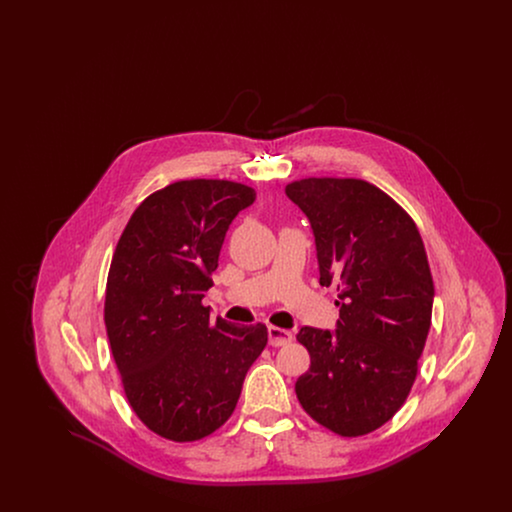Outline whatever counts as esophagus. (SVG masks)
<instances>
[{
	"mask_svg": "<svg viewBox=\"0 0 512 512\" xmlns=\"http://www.w3.org/2000/svg\"><path fill=\"white\" fill-rule=\"evenodd\" d=\"M292 332L290 330H284V328H278V326H268V343L272 347H280V345H286L292 341Z\"/></svg>",
	"mask_w": 512,
	"mask_h": 512,
	"instance_id": "34e87169",
	"label": "esophagus"
}]
</instances>
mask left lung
Segmentation results:
<instances>
[{"instance_id": "obj_1", "label": "left lung", "mask_w": 512, "mask_h": 512, "mask_svg": "<svg viewBox=\"0 0 512 512\" xmlns=\"http://www.w3.org/2000/svg\"><path fill=\"white\" fill-rule=\"evenodd\" d=\"M286 195L311 222L320 286H338L336 330L303 326L311 355L301 407L328 430L363 436L401 409L432 320L434 282L413 219L357 178H305Z\"/></svg>"}]
</instances>
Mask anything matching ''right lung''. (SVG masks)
<instances>
[{
  "label": "right lung",
  "instance_id": "right-lung-1",
  "mask_svg": "<svg viewBox=\"0 0 512 512\" xmlns=\"http://www.w3.org/2000/svg\"><path fill=\"white\" fill-rule=\"evenodd\" d=\"M255 197L228 180L174 182L134 211L115 249L107 338L128 403L161 438L195 441L220 428L267 345L265 324L234 326L201 305L226 232Z\"/></svg>",
  "mask_w": 512,
  "mask_h": 512
}]
</instances>
